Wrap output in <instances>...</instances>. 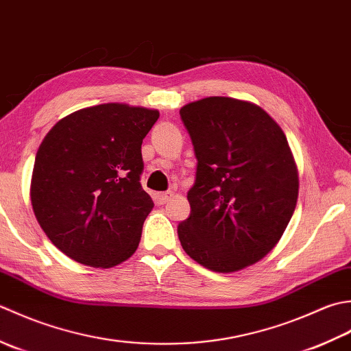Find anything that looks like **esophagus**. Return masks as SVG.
<instances>
[{"label": "esophagus", "mask_w": 351, "mask_h": 351, "mask_svg": "<svg viewBox=\"0 0 351 351\" xmlns=\"http://www.w3.org/2000/svg\"><path fill=\"white\" fill-rule=\"evenodd\" d=\"M173 195H174V192H171V191L159 192V194L154 195V199H156V203H159V204H167L169 199L173 198Z\"/></svg>", "instance_id": "1"}]
</instances>
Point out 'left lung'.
I'll use <instances>...</instances> for the list:
<instances>
[{"label":"left lung","instance_id":"left-lung-1","mask_svg":"<svg viewBox=\"0 0 351 351\" xmlns=\"http://www.w3.org/2000/svg\"><path fill=\"white\" fill-rule=\"evenodd\" d=\"M197 157L183 250L217 273L265 257L295 210L298 173L283 130L253 103L209 97L180 109Z\"/></svg>","mask_w":351,"mask_h":351}]
</instances>
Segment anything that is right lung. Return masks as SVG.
Wrapping results in <instances>:
<instances>
[{"label":"right lung","mask_w":351,"mask_h":351,"mask_svg":"<svg viewBox=\"0 0 351 351\" xmlns=\"http://www.w3.org/2000/svg\"><path fill=\"white\" fill-rule=\"evenodd\" d=\"M159 112L119 103L77 110L42 141L32 206L49 241L83 265L110 268L139 245L153 199L142 189L141 145Z\"/></svg>","instance_id":"right-lung-1"}]
</instances>
